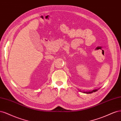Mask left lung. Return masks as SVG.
<instances>
[{
  "instance_id": "left-lung-1",
  "label": "left lung",
  "mask_w": 121,
  "mask_h": 121,
  "mask_svg": "<svg viewBox=\"0 0 121 121\" xmlns=\"http://www.w3.org/2000/svg\"><path fill=\"white\" fill-rule=\"evenodd\" d=\"M79 90V89H78ZM80 92H83V93H87V94H88V93H92V92H95V91H98V89H93V91H81V90H79Z\"/></svg>"
}]
</instances>
